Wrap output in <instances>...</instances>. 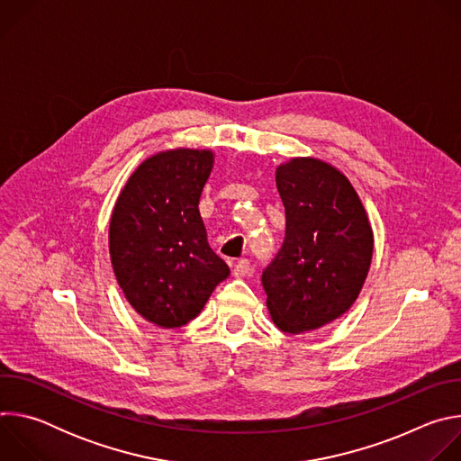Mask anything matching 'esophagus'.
Returning a JSON list of instances; mask_svg holds the SVG:
<instances>
[{
	"label": "esophagus",
	"mask_w": 461,
	"mask_h": 461,
	"mask_svg": "<svg viewBox=\"0 0 461 461\" xmlns=\"http://www.w3.org/2000/svg\"><path fill=\"white\" fill-rule=\"evenodd\" d=\"M249 274V260L248 258H240L237 260V265L233 268V276L235 277H244Z\"/></svg>",
	"instance_id": "34e87169"
}]
</instances>
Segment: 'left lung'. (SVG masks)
<instances>
[{"mask_svg":"<svg viewBox=\"0 0 461 461\" xmlns=\"http://www.w3.org/2000/svg\"><path fill=\"white\" fill-rule=\"evenodd\" d=\"M286 231L262 272L279 330L301 334L341 317L366 279L374 235L348 178L317 158H292L276 171Z\"/></svg>","mask_w":461,"mask_h":461,"instance_id":"obj_1","label":"left lung"}]
</instances>
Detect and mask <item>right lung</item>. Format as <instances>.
Returning <instances> with one entry per match:
<instances>
[{
    "label": "right lung",
    "instance_id": "add662e5",
    "mask_svg": "<svg viewBox=\"0 0 461 461\" xmlns=\"http://www.w3.org/2000/svg\"><path fill=\"white\" fill-rule=\"evenodd\" d=\"M212 167L208 149L157 153L129 176L111 215L116 281L129 304L162 328L194 319L230 276L199 213Z\"/></svg>",
    "mask_w": 461,
    "mask_h": 461
}]
</instances>
